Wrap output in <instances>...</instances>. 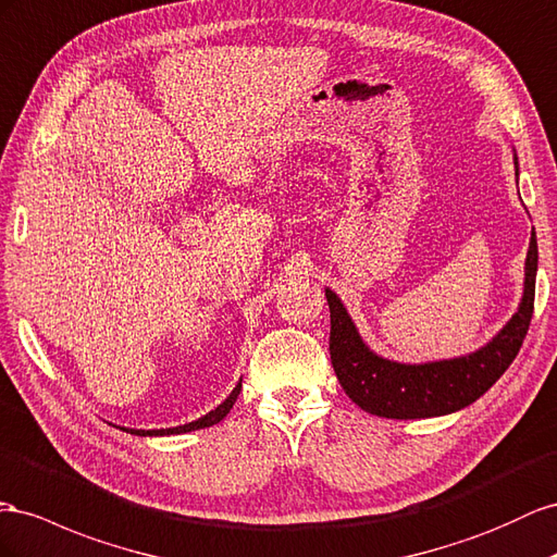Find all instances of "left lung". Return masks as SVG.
I'll return each mask as SVG.
<instances>
[{"instance_id":"left-lung-1","label":"left lung","mask_w":557,"mask_h":557,"mask_svg":"<svg viewBox=\"0 0 557 557\" xmlns=\"http://www.w3.org/2000/svg\"><path fill=\"white\" fill-rule=\"evenodd\" d=\"M536 262V234L532 232L528 260H524V290L510 321L485 347L469 356L419 366L396 363L374 354L358 335L342 299L325 288L330 307V360L342 388L360 410L386 419L441 417L475 403L513 363L528 335L534 311Z\"/></svg>"}]
</instances>
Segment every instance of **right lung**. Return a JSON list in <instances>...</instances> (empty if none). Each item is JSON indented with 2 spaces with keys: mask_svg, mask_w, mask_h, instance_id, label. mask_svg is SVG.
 I'll list each match as a JSON object with an SVG mask.
<instances>
[{
  "mask_svg": "<svg viewBox=\"0 0 557 557\" xmlns=\"http://www.w3.org/2000/svg\"><path fill=\"white\" fill-rule=\"evenodd\" d=\"M238 391H242V382H238L234 386L232 394L224 398L215 410H210L208 414L199 417L197 422H189V424H183V426H173V429H152V431H145V429H124L126 433H133V435H175V433H189V431H197V429H206V426H213L218 422H222L224 417H227V412L234 408V403L238 398Z\"/></svg>",
  "mask_w": 557,
  "mask_h": 557,
  "instance_id": "1",
  "label": "right lung"
}]
</instances>
